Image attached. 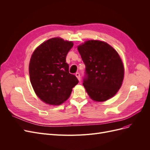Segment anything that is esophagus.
Masks as SVG:
<instances>
[{"label": "esophagus", "mask_w": 150, "mask_h": 150, "mask_svg": "<svg viewBox=\"0 0 150 150\" xmlns=\"http://www.w3.org/2000/svg\"><path fill=\"white\" fill-rule=\"evenodd\" d=\"M76 76L77 77V78L78 79L79 81H81V76H80V74L79 73V72H77V73H76Z\"/></svg>", "instance_id": "1"}]
</instances>
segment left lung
I'll return each instance as SVG.
<instances>
[{"instance_id": "left-lung-1", "label": "left lung", "mask_w": 150, "mask_h": 150, "mask_svg": "<svg viewBox=\"0 0 150 150\" xmlns=\"http://www.w3.org/2000/svg\"><path fill=\"white\" fill-rule=\"evenodd\" d=\"M86 66L83 86L90 98L104 101L121 88L124 67L115 50L108 44L91 40L78 47Z\"/></svg>"}]
</instances>
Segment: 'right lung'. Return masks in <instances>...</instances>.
<instances>
[{"label":"right lung","mask_w":150,"mask_h":150,"mask_svg":"<svg viewBox=\"0 0 150 150\" xmlns=\"http://www.w3.org/2000/svg\"><path fill=\"white\" fill-rule=\"evenodd\" d=\"M73 43L61 38L46 40L36 49L29 63L30 83L37 96L46 103L59 105L79 83L69 72L66 56Z\"/></svg>","instance_id":"add662e5"}]
</instances>
